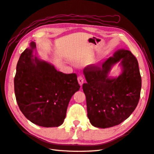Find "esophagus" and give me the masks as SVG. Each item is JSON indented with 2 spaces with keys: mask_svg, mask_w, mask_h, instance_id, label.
<instances>
[{
  "mask_svg": "<svg viewBox=\"0 0 154 154\" xmlns=\"http://www.w3.org/2000/svg\"><path fill=\"white\" fill-rule=\"evenodd\" d=\"M77 80L79 82V84L81 86H82V85L83 84V82H84V79L81 76H79L77 78Z\"/></svg>",
  "mask_w": 154,
  "mask_h": 154,
  "instance_id": "34e87169",
  "label": "esophagus"
}]
</instances>
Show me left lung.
<instances>
[{
	"mask_svg": "<svg viewBox=\"0 0 154 154\" xmlns=\"http://www.w3.org/2000/svg\"><path fill=\"white\" fill-rule=\"evenodd\" d=\"M122 73L117 78L108 76L118 62ZM87 83L83 85L87 116L95 127L109 128L127 119L137 108L142 79L138 61L131 51L118 50L101 66H88L83 70Z\"/></svg>",
	"mask_w": 154,
	"mask_h": 154,
	"instance_id": "1",
	"label": "left lung"
}]
</instances>
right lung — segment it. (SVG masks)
I'll use <instances>...</instances> for the list:
<instances>
[{
  "instance_id": "right-lung-1",
  "label": "right lung",
  "mask_w": 154,
  "mask_h": 154,
  "mask_svg": "<svg viewBox=\"0 0 154 154\" xmlns=\"http://www.w3.org/2000/svg\"><path fill=\"white\" fill-rule=\"evenodd\" d=\"M34 42L21 53L14 77V92L20 109L27 119L44 127H59L67 106L79 90L75 73L66 74L33 55Z\"/></svg>"
}]
</instances>
